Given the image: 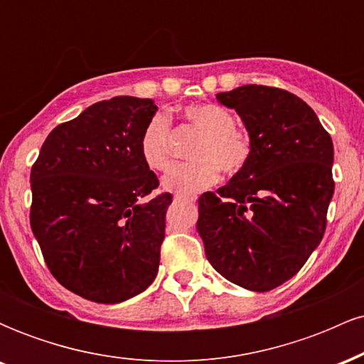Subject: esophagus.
Wrapping results in <instances>:
<instances>
[{
  "label": "esophagus",
  "mask_w": 364,
  "mask_h": 364,
  "mask_svg": "<svg viewBox=\"0 0 364 364\" xmlns=\"http://www.w3.org/2000/svg\"><path fill=\"white\" fill-rule=\"evenodd\" d=\"M181 200H193V198H188V196H183V195H174V202H181Z\"/></svg>",
  "instance_id": "esophagus-1"
}]
</instances>
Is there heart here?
Instances as JSON below:
<instances>
[{
    "instance_id": "1",
    "label": "heart",
    "mask_w": 364,
    "mask_h": 364,
    "mask_svg": "<svg viewBox=\"0 0 364 364\" xmlns=\"http://www.w3.org/2000/svg\"><path fill=\"white\" fill-rule=\"evenodd\" d=\"M183 119L196 132L190 149L193 161L171 166L162 178V188L179 195H195L219 181L220 169L232 176L246 168L252 157V139L236 128L235 116L219 104H191L183 109ZM173 144L171 121L157 112L145 124L140 136V156L154 171L168 168Z\"/></svg>"
}]
</instances>
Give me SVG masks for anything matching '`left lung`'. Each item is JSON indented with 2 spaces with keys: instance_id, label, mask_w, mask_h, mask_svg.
I'll use <instances>...</instances> for the list:
<instances>
[{
  "instance_id": "8db88e82",
  "label": "left lung",
  "mask_w": 364,
  "mask_h": 364,
  "mask_svg": "<svg viewBox=\"0 0 364 364\" xmlns=\"http://www.w3.org/2000/svg\"><path fill=\"white\" fill-rule=\"evenodd\" d=\"M217 101L240 114L253 150L228 185L200 196L196 231L217 272L265 292L298 274L323 237L332 139L315 111L287 90L243 85Z\"/></svg>"
}]
</instances>
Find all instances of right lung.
<instances>
[{"label":"right lung","instance_id":"add662e5","mask_svg":"<svg viewBox=\"0 0 364 364\" xmlns=\"http://www.w3.org/2000/svg\"><path fill=\"white\" fill-rule=\"evenodd\" d=\"M152 99L119 95L58 124L31 171V228L58 282L114 304L156 279L171 193L140 156Z\"/></svg>","mask_w":364,"mask_h":364}]
</instances>
